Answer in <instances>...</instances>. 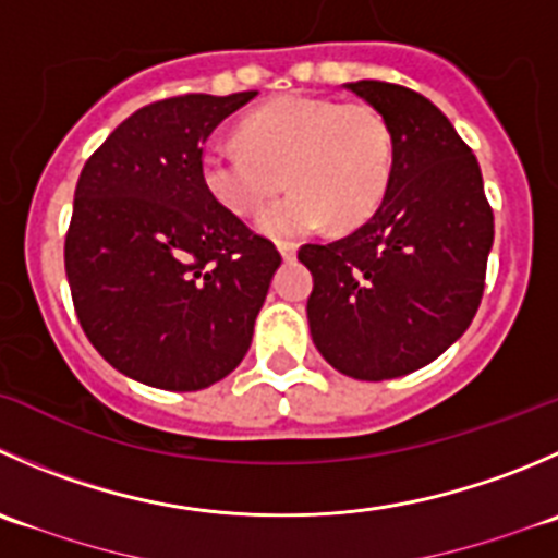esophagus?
Instances as JSON below:
<instances>
[{"mask_svg": "<svg viewBox=\"0 0 558 558\" xmlns=\"http://www.w3.org/2000/svg\"><path fill=\"white\" fill-rule=\"evenodd\" d=\"M278 251H280V256L286 258V262H291V258L296 256V245H294V242H278Z\"/></svg>", "mask_w": 558, "mask_h": 558, "instance_id": "1", "label": "esophagus"}]
</instances>
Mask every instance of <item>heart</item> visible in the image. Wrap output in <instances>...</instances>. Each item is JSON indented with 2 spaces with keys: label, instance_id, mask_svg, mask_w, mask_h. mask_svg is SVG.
Instances as JSON below:
<instances>
[{
  "label": "heart",
  "instance_id": "b5f03b06",
  "mask_svg": "<svg viewBox=\"0 0 558 558\" xmlns=\"http://www.w3.org/2000/svg\"><path fill=\"white\" fill-rule=\"evenodd\" d=\"M242 144L215 142L198 169L209 196L234 215H256L286 181L295 191L258 218L267 234L302 236L332 220L365 223L392 180L395 144L387 119L367 102L289 95L242 122Z\"/></svg>",
  "mask_w": 558,
  "mask_h": 558
}]
</instances>
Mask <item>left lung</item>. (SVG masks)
Here are the masks:
<instances>
[{"label":"left lung","mask_w":558,"mask_h":558,"mask_svg":"<svg viewBox=\"0 0 558 558\" xmlns=\"http://www.w3.org/2000/svg\"><path fill=\"white\" fill-rule=\"evenodd\" d=\"M392 130V180L367 223L327 245H302L313 272L307 322L335 371L398 378L445 354L485 291L494 209L480 163L450 119L389 81L345 84Z\"/></svg>","instance_id":"left-lung-1"}]
</instances>
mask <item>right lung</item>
<instances>
[{"label": "right lung", "mask_w": 558, "mask_h": 558, "mask_svg": "<svg viewBox=\"0 0 558 558\" xmlns=\"http://www.w3.org/2000/svg\"><path fill=\"white\" fill-rule=\"evenodd\" d=\"M256 95L149 102L81 169L64 236L75 316L102 360L135 381L193 392L251 349L283 258L209 196L198 160L209 133Z\"/></svg>", "instance_id": "obj_1"}]
</instances>
